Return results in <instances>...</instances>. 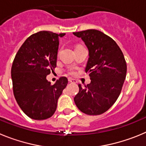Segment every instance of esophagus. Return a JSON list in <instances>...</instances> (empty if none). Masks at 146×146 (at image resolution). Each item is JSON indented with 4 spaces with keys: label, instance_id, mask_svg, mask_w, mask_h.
Returning a JSON list of instances; mask_svg holds the SVG:
<instances>
[{
    "label": "esophagus",
    "instance_id": "34e87169",
    "mask_svg": "<svg viewBox=\"0 0 146 146\" xmlns=\"http://www.w3.org/2000/svg\"><path fill=\"white\" fill-rule=\"evenodd\" d=\"M68 81L70 83H76L77 82V81H76V79H74V78H68Z\"/></svg>",
    "mask_w": 146,
    "mask_h": 146
}]
</instances>
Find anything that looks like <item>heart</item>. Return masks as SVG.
Masks as SVG:
<instances>
[{
    "label": "heart",
    "mask_w": 146,
    "mask_h": 146,
    "mask_svg": "<svg viewBox=\"0 0 146 146\" xmlns=\"http://www.w3.org/2000/svg\"><path fill=\"white\" fill-rule=\"evenodd\" d=\"M74 70H73V69H70V70H68V73H69V74H70V75H73L74 74Z\"/></svg>",
    "instance_id": "1"
}]
</instances>
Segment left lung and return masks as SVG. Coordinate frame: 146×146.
<instances>
[{"label": "left lung", "mask_w": 146, "mask_h": 146, "mask_svg": "<svg viewBox=\"0 0 146 146\" xmlns=\"http://www.w3.org/2000/svg\"><path fill=\"white\" fill-rule=\"evenodd\" d=\"M89 49L85 71L91 83L81 87L74 102L81 112L100 115L119 98L127 75V63L121 48L113 39L101 31L86 30L73 33Z\"/></svg>", "instance_id": "8db88e82"}]
</instances>
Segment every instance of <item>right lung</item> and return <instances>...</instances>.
<instances>
[{
    "label": "right lung",
    "mask_w": 146,
    "mask_h": 146,
    "mask_svg": "<svg viewBox=\"0 0 146 146\" xmlns=\"http://www.w3.org/2000/svg\"><path fill=\"white\" fill-rule=\"evenodd\" d=\"M65 35L51 31L33 34L14 57L11 67L14 98L22 111L31 119L50 118L68 84L66 77H60L53 85L46 80L47 75L57 66L59 37Z\"/></svg>",
    "instance_id": "right-lung-1"
}]
</instances>
